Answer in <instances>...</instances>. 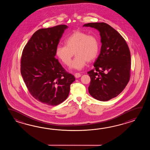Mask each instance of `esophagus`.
I'll list each match as a JSON object with an SVG mask.
<instances>
[{"label": "esophagus", "instance_id": "34e87169", "mask_svg": "<svg viewBox=\"0 0 150 150\" xmlns=\"http://www.w3.org/2000/svg\"><path fill=\"white\" fill-rule=\"evenodd\" d=\"M74 76L76 78H79L80 76H81V74L79 73H76L74 74Z\"/></svg>", "mask_w": 150, "mask_h": 150}]
</instances>
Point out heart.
Here are the masks:
<instances>
[{"instance_id":"heart-1","label":"heart","mask_w":150,"mask_h":150,"mask_svg":"<svg viewBox=\"0 0 150 150\" xmlns=\"http://www.w3.org/2000/svg\"><path fill=\"white\" fill-rule=\"evenodd\" d=\"M64 45H58L55 54L65 65H69L74 53L76 55L71 65V68L80 70L97 57L100 50V42L96 36L88 35L83 32H74L65 39Z\"/></svg>"}]
</instances>
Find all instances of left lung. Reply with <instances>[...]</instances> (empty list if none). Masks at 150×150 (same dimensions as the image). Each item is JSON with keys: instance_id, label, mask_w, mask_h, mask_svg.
Returning <instances> with one entry per match:
<instances>
[{"instance_id": "left-lung-1", "label": "left lung", "mask_w": 150, "mask_h": 150, "mask_svg": "<svg viewBox=\"0 0 150 150\" xmlns=\"http://www.w3.org/2000/svg\"><path fill=\"white\" fill-rule=\"evenodd\" d=\"M83 26L98 29L102 43L94 69L87 72L91 78L88 92L96 100L107 101L120 94L129 81L130 50L124 38L107 23H88Z\"/></svg>"}]
</instances>
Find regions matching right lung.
Segmentation results:
<instances>
[{"label": "right lung", "mask_w": 150, "mask_h": 150, "mask_svg": "<svg viewBox=\"0 0 150 150\" xmlns=\"http://www.w3.org/2000/svg\"><path fill=\"white\" fill-rule=\"evenodd\" d=\"M65 25L38 29L23 48L21 74L29 92L38 101L56 105L67 99L74 75L64 69L54 57Z\"/></svg>", "instance_id": "add662e5"}]
</instances>
